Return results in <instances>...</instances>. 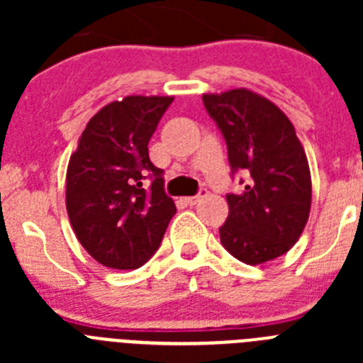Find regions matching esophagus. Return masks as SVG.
I'll use <instances>...</instances> for the list:
<instances>
[{"mask_svg": "<svg viewBox=\"0 0 363 363\" xmlns=\"http://www.w3.org/2000/svg\"><path fill=\"white\" fill-rule=\"evenodd\" d=\"M203 196H207V189H201L200 194H196V196H189V198H185L184 201H185V203L191 205V207H192V205L200 203V200H201V198H203Z\"/></svg>", "mask_w": 363, "mask_h": 363, "instance_id": "34e87169", "label": "esophagus"}]
</instances>
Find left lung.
<instances>
[{
  "label": "left lung",
  "instance_id": "1",
  "mask_svg": "<svg viewBox=\"0 0 363 363\" xmlns=\"http://www.w3.org/2000/svg\"><path fill=\"white\" fill-rule=\"evenodd\" d=\"M227 142L233 172L249 174L240 194H227L221 245L247 265L265 264L298 242L311 211V171L293 123L277 105L247 89L203 94Z\"/></svg>",
  "mask_w": 363,
  "mask_h": 363
}]
</instances>
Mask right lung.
I'll return each instance as SVG.
<instances>
[{"instance_id":"add662e5","label":"right lung","mask_w":363,"mask_h":363,"mask_svg":"<svg viewBox=\"0 0 363 363\" xmlns=\"http://www.w3.org/2000/svg\"><path fill=\"white\" fill-rule=\"evenodd\" d=\"M172 96H127L89 120L67 167L70 225L105 267L138 269L158 251L176 205L163 171L149 158V140ZM153 184L145 189L143 179Z\"/></svg>"}]
</instances>
